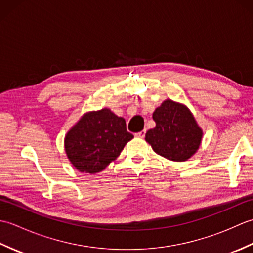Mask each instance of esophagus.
I'll list each match as a JSON object with an SVG mask.
<instances>
[{
  "label": "esophagus",
  "instance_id": "esophagus-1",
  "mask_svg": "<svg viewBox=\"0 0 253 253\" xmlns=\"http://www.w3.org/2000/svg\"><path fill=\"white\" fill-rule=\"evenodd\" d=\"M144 136H146V130H141V131L136 133V137H138V138H143Z\"/></svg>",
  "mask_w": 253,
  "mask_h": 253
}]
</instances>
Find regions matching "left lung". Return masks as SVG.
Wrapping results in <instances>:
<instances>
[{
    "label": "left lung",
    "instance_id": "8db88e82",
    "mask_svg": "<svg viewBox=\"0 0 253 253\" xmlns=\"http://www.w3.org/2000/svg\"><path fill=\"white\" fill-rule=\"evenodd\" d=\"M155 127L146 133L153 151L174 162H185L200 147L203 131L188 107L166 99L153 112Z\"/></svg>",
    "mask_w": 253,
    "mask_h": 253
}]
</instances>
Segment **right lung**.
Returning <instances> with one entry per match:
<instances>
[{
	"mask_svg": "<svg viewBox=\"0 0 253 253\" xmlns=\"http://www.w3.org/2000/svg\"><path fill=\"white\" fill-rule=\"evenodd\" d=\"M132 138L126 129L125 118L104 107L84 113L67 131L64 147L75 169L92 175L115 161Z\"/></svg>",
	"mask_w": 253,
	"mask_h": 253,
	"instance_id": "1",
	"label": "right lung"
}]
</instances>
